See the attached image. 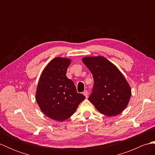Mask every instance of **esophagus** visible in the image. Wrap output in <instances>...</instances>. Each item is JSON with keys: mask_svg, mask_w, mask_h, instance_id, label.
Segmentation results:
<instances>
[{"mask_svg": "<svg viewBox=\"0 0 155 155\" xmlns=\"http://www.w3.org/2000/svg\"><path fill=\"white\" fill-rule=\"evenodd\" d=\"M83 94L84 95L85 97H86V98L88 97V91H84L83 93Z\"/></svg>", "mask_w": 155, "mask_h": 155, "instance_id": "34e87169", "label": "esophagus"}]
</instances>
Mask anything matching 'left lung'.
Listing matches in <instances>:
<instances>
[{
	"instance_id": "8db88e82",
	"label": "left lung",
	"mask_w": 155,
	"mask_h": 155,
	"mask_svg": "<svg viewBox=\"0 0 155 155\" xmlns=\"http://www.w3.org/2000/svg\"><path fill=\"white\" fill-rule=\"evenodd\" d=\"M82 61L94 78L93 89L88 100L105 116L121 113L131 97L130 87L123 73L103 56L84 57Z\"/></svg>"
}]
</instances>
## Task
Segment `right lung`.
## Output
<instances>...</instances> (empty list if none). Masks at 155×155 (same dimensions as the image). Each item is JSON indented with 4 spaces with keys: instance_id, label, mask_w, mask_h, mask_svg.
I'll list each match as a JSON object with an SVG mask.
<instances>
[{
    "instance_id": "1",
    "label": "right lung",
    "mask_w": 155,
    "mask_h": 155,
    "mask_svg": "<svg viewBox=\"0 0 155 155\" xmlns=\"http://www.w3.org/2000/svg\"><path fill=\"white\" fill-rule=\"evenodd\" d=\"M71 62L68 58H54L39 78L36 101L42 113L52 120L68 119L85 98L83 94L77 93L73 82L66 76Z\"/></svg>"
}]
</instances>
